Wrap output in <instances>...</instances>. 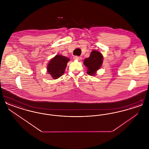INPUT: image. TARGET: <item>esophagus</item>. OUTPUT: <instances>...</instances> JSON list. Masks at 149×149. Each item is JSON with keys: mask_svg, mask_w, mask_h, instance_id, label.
<instances>
[{"mask_svg": "<svg viewBox=\"0 0 149 149\" xmlns=\"http://www.w3.org/2000/svg\"><path fill=\"white\" fill-rule=\"evenodd\" d=\"M73 58L74 60H80L81 58V57L78 56H75Z\"/></svg>", "mask_w": 149, "mask_h": 149, "instance_id": "34e87169", "label": "esophagus"}]
</instances>
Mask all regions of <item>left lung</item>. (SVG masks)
Masks as SVG:
<instances>
[{"mask_svg": "<svg viewBox=\"0 0 149 149\" xmlns=\"http://www.w3.org/2000/svg\"><path fill=\"white\" fill-rule=\"evenodd\" d=\"M103 57L99 51L93 50L90 56L86 58L84 61V64L87 68V74L90 75H94L96 71L101 67L103 63Z\"/></svg>", "mask_w": 149, "mask_h": 149, "instance_id": "obj_1", "label": "left lung"}]
</instances>
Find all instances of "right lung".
Wrapping results in <instances>:
<instances>
[{
  "instance_id": "1",
  "label": "right lung",
  "mask_w": 149,
  "mask_h": 149,
  "mask_svg": "<svg viewBox=\"0 0 149 149\" xmlns=\"http://www.w3.org/2000/svg\"><path fill=\"white\" fill-rule=\"evenodd\" d=\"M69 58L58 55L50 60L47 66V71L51 77L56 79L60 77L64 73Z\"/></svg>"
}]
</instances>
